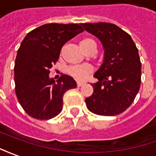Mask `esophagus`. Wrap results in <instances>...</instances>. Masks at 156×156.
<instances>
[{"instance_id":"34e87169","label":"esophagus","mask_w":156,"mask_h":156,"mask_svg":"<svg viewBox=\"0 0 156 156\" xmlns=\"http://www.w3.org/2000/svg\"><path fill=\"white\" fill-rule=\"evenodd\" d=\"M84 84H85V83H83V82H77L76 83V85L78 87H80V86H82Z\"/></svg>"}]
</instances>
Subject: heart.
Returning <instances> with one entry per match:
<instances>
[{"instance_id": "b5f03b06", "label": "heart", "mask_w": 156, "mask_h": 156, "mask_svg": "<svg viewBox=\"0 0 156 156\" xmlns=\"http://www.w3.org/2000/svg\"><path fill=\"white\" fill-rule=\"evenodd\" d=\"M80 46L82 49V51L85 53L90 50H95L96 47V44L94 40L90 38H83L80 41ZM92 68L90 66H72L67 69V73L70 76L73 77L76 80L82 81L86 80L90 74L92 73Z\"/></svg>"}]
</instances>
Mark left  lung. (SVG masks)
Returning a JSON list of instances; mask_svg holds the SVG:
<instances>
[{"label":"left lung","mask_w":156,"mask_h":156,"mask_svg":"<svg viewBox=\"0 0 156 156\" xmlns=\"http://www.w3.org/2000/svg\"><path fill=\"white\" fill-rule=\"evenodd\" d=\"M101 41L104 62L94 76L93 94L86 99L90 111L99 115L121 114L132 104L141 82V62L131 36L107 22L81 24Z\"/></svg>","instance_id":"1"}]
</instances>
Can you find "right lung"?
I'll return each instance as SVG.
<instances>
[{"label": "right lung", "mask_w": 156, "mask_h": 156, "mask_svg": "<svg viewBox=\"0 0 156 156\" xmlns=\"http://www.w3.org/2000/svg\"><path fill=\"white\" fill-rule=\"evenodd\" d=\"M83 30L79 24H45L21 42L15 62V89L19 103L32 118L45 120L56 116L62 111L66 91L76 87L72 77L61 75L55 82L49 74L62 46Z\"/></svg>", "instance_id": "right-lung-1"}]
</instances>
